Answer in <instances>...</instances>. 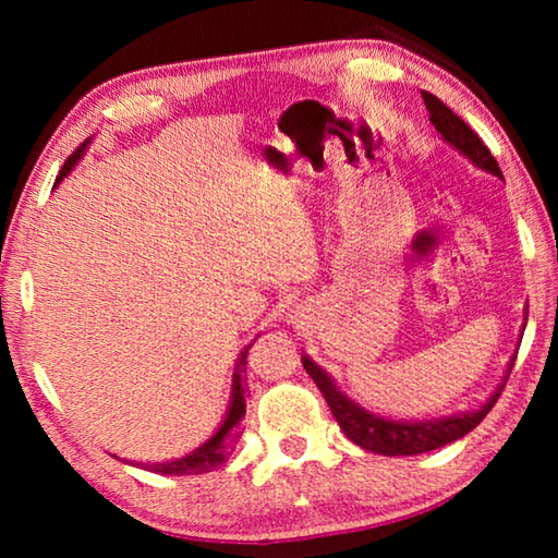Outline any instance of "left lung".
<instances>
[{
	"label": "left lung",
	"mask_w": 558,
	"mask_h": 558,
	"mask_svg": "<svg viewBox=\"0 0 558 558\" xmlns=\"http://www.w3.org/2000/svg\"><path fill=\"white\" fill-rule=\"evenodd\" d=\"M421 96L428 108L433 128L440 132V137L446 140L448 145L456 147L460 155H465L472 165L502 179L497 159L493 157V153H489L483 140L477 137V132H472L468 122L460 120L456 112H452L440 98L433 96V93L423 90ZM514 359L517 354L512 356V362H509L507 376L512 372ZM302 366H305V372L313 376L317 389L323 391L329 411H332V415L337 418L339 428L344 430V436L352 442H356L359 448L379 452V456H418V452L436 450V448L448 446L452 440L468 436V433L475 426H480V421L493 411V405L497 403L499 393H502L507 384V376H505L502 384L497 386L495 393L489 396L483 409L446 415V418H436V421L411 423V421L381 418V415L362 409V405L354 403L349 396L339 391L332 381V376H329L325 369H319L310 356H302Z\"/></svg>",
	"instance_id": "left-lung-1"
}]
</instances>
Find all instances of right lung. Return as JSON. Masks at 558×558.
<instances>
[{"instance_id":"add662e5","label":"right lung","mask_w":558,"mask_h":558,"mask_svg":"<svg viewBox=\"0 0 558 558\" xmlns=\"http://www.w3.org/2000/svg\"><path fill=\"white\" fill-rule=\"evenodd\" d=\"M88 143L90 140H86V143H83L69 159H65L59 177H56V182H61L65 174H71L73 165L78 162L83 153H86ZM251 344L243 349L239 356V364H235L231 403H229V411H226L221 428L216 430L214 436L204 442V446H199L194 452H189V456H184V458L167 460V462H149V465H143V462H140V468H145L149 472H159V475H202V472H211L214 468H219L221 462H226V458H229L233 450V442L241 436V421L245 415V396H248V391H245V386H248L245 384V364H248Z\"/></svg>"}]
</instances>
